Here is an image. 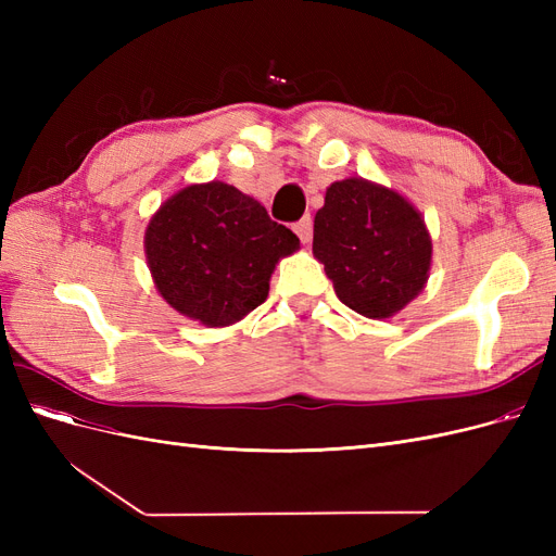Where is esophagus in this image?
<instances>
[{
	"mask_svg": "<svg viewBox=\"0 0 556 556\" xmlns=\"http://www.w3.org/2000/svg\"><path fill=\"white\" fill-rule=\"evenodd\" d=\"M292 229L296 231V237L301 239V243H304V245L311 243V239H313V217L304 215L299 223H294Z\"/></svg>",
	"mask_w": 556,
	"mask_h": 556,
	"instance_id": "34e87169",
	"label": "esophagus"
}]
</instances>
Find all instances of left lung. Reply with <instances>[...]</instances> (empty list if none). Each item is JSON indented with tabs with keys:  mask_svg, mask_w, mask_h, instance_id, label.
<instances>
[{
	"mask_svg": "<svg viewBox=\"0 0 556 556\" xmlns=\"http://www.w3.org/2000/svg\"><path fill=\"white\" fill-rule=\"evenodd\" d=\"M313 255L325 264L336 296L364 317L382 319L425 288L431 239L406 199L362 178L327 190L315 213Z\"/></svg>",
	"mask_w": 556,
	"mask_h": 556,
	"instance_id": "obj_1",
	"label": "left lung"
}]
</instances>
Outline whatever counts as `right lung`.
<instances>
[{
  "label": "right lung",
  "mask_w": 556,
  "mask_h": 556,
  "mask_svg": "<svg viewBox=\"0 0 556 556\" xmlns=\"http://www.w3.org/2000/svg\"><path fill=\"white\" fill-rule=\"evenodd\" d=\"M296 233L225 182L190 185L153 215L146 257L160 294L208 327L237 323L268 296L276 262Z\"/></svg>",
  "instance_id": "right-lung-1"
}]
</instances>
